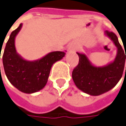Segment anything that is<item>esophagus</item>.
<instances>
[{
    "label": "esophagus",
    "instance_id": "1",
    "mask_svg": "<svg viewBox=\"0 0 126 126\" xmlns=\"http://www.w3.org/2000/svg\"><path fill=\"white\" fill-rule=\"evenodd\" d=\"M75 49H76V47H75V46H74V45H70V47H69V50H70V51L74 50Z\"/></svg>",
    "mask_w": 126,
    "mask_h": 126
}]
</instances>
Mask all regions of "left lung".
Masks as SVG:
<instances>
[{
    "mask_svg": "<svg viewBox=\"0 0 126 126\" xmlns=\"http://www.w3.org/2000/svg\"><path fill=\"white\" fill-rule=\"evenodd\" d=\"M104 35L110 38L117 47L114 61L103 66H96L86 54L77 52L79 62L72 72V79L80 90L89 95L99 96L108 92L118 83L123 75L126 52L123 50L116 34L105 31Z\"/></svg>",
    "mask_w": 126,
    "mask_h": 126,
    "instance_id": "obj_1",
    "label": "left lung"
}]
</instances>
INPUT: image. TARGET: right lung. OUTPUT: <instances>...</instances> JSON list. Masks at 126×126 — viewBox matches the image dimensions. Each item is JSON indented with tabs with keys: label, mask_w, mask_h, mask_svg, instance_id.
<instances>
[{
	"label": "right lung",
	"mask_w": 126,
	"mask_h": 126,
	"mask_svg": "<svg viewBox=\"0 0 126 126\" xmlns=\"http://www.w3.org/2000/svg\"><path fill=\"white\" fill-rule=\"evenodd\" d=\"M22 26L20 23L10 34L3 53L2 63L9 82L20 92L32 94L45 87L53 64L62 59L66 51L51 52L34 61L25 59L16 52L15 46V39Z\"/></svg>",
	"instance_id": "obj_1"
}]
</instances>
